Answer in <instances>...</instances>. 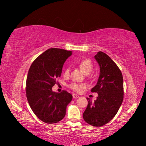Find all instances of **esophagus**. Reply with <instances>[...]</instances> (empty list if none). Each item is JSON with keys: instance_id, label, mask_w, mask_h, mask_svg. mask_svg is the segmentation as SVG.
<instances>
[{"instance_id": "obj_1", "label": "esophagus", "mask_w": 146, "mask_h": 146, "mask_svg": "<svg viewBox=\"0 0 146 146\" xmlns=\"http://www.w3.org/2000/svg\"><path fill=\"white\" fill-rule=\"evenodd\" d=\"M73 98H79V95H76V94H73Z\"/></svg>"}]
</instances>
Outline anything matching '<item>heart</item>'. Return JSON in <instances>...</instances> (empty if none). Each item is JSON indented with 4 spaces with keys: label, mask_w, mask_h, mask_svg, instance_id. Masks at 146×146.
<instances>
[{
    "label": "heart",
    "mask_w": 146,
    "mask_h": 146,
    "mask_svg": "<svg viewBox=\"0 0 146 146\" xmlns=\"http://www.w3.org/2000/svg\"><path fill=\"white\" fill-rule=\"evenodd\" d=\"M78 66L85 75H88L91 72L93 69V64L92 63L91 60L89 59H83V60L80 61ZM70 75V68L68 67H66L64 70V76H68ZM70 88L72 89L73 90L76 92H79L85 88V85L83 84H79L77 83H72L69 85Z\"/></svg>",
    "instance_id": "1"
}]
</instances>
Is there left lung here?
I'll return each instance as SVG.
<instances>
[{
    "mask_svg": "<svg viewBox=\"0 0 146 146\" xmlns=\"http://www.w3.org/2000/svg\"><path fill=\"white\" fill-rule=\"evenodd\" d=\"M94 58L100 66V75L91 92L98 96L94 103L86 98L88 105L83 117L88 124L101 127L113 119L122 103L123 76L115 63L105 52L99 51Z\"/></svg>",
    "mask_w": 146,
    "mask_h": 146,
    "instance_id": "left-lung-1",
    "label": "left lung"
}]
</instances>
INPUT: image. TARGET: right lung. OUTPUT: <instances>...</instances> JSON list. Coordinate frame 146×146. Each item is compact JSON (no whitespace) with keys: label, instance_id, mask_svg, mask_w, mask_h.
<instances>
[{"label":"right lung","instance_id":"1","mask_svg":"<svg viewBox=\"0 0 146 146\" xmlns=\"http://www.w3.org/2000/svg\"><path fill=\"white\" fill-rule=\"evenodd\" d=\"M71 54L70 51L50 48L39 55L29 70L26 88L27 101L33 112L45 123H57L63 119L72 100V95L66 91H52L56 80L61 76L64 62Z\"/></svg>","mask_w":146,"mask_h":146}]
</instances>
